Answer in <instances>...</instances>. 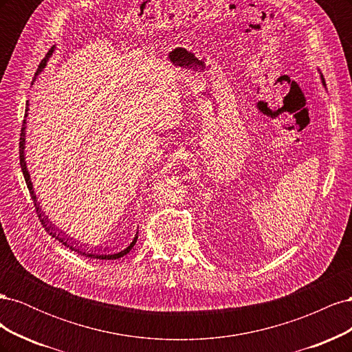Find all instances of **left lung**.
I'll use <instances>...</instances> for the list:
<instances>
[{
	"instance_id": "left-lung-1",
	"label": "left lung",
	"mask_w": 352,
	"mask_h": 352,
	"mask_svg": "<svg viewBox=\"0 0 352 352\" xmlns=\"http://www.w3.org/2000/svg\"><path fill=\"white\" fill-rule=\"evenodd\" d=\"M322 80H323V83H324V79H323V76H322Z\"/></svg>"
}]
</instances>
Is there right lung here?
I'll return each mask as SVG.
<instances>
[{
    "instance_id": "obj_1",
    "label": "right lung",
    "mask_w": 352,
    "mask_h": 352,
    "mask_svg": "<svg viewBox=\"0 0 352 352\" xmlns=\"http://www.w3.org/2000/svg\"><path fill=\"white\" fill-rule=\"evenodd\" d=\"M51 52H52V48L48 51V54H47V57L41 61V65H39V67H38V70H36V73H35V76L38 73H41V70L45 67V65H47V60H48V57L51 56ZM28 105L29 104H26V113H25V117L28 116ZM25 131H26V119L23 120V124H22V133H20V142H19V154H20V167H22V172H23V176H25V180H26V185H28V189H29V194H30V197H32V199H34V204H35V210H36V214H38V217H39V221H41V225L44 226V229L50 233V235L52 236V238H56L58 242H61L63 245H65V247H67L69 250H72V251H74V252H78V254H80V255H85V257H88V258H97V260H117V258H120V257H123V255H126L127 252H129L132 248H133V245L136 243V241H138V233L135 235V238H133V241L131 242V245L129 247H126L124 250H120V251H94V250H88L87 247H79V245H76V242H70V239H66L65 236V233H63L61 235V232H58L54 226L51 225L50 223V220H48V217H45L44 216V212L41 211V208H39V204L36 202V195H35V192H34V188H32V182H30V177H29V172H28V167H26V162H25Z\"/></svg>"
}]
</instances>
